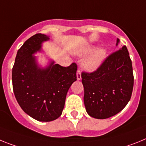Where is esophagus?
I'll return each instance as SVG.
<instances>
[{"label":"esophagus","mask_w":146,"mask_h":146,"mask_svg":"<svg viewBox=\"0 0 146 146\" xmlns=\"http://www.w3.org/2000/svg\"><path fill=\"white\" fill-rule=\"evenodd\" d=\"M76 78L78 80H81V79H82V74H81V71L79 70H77Z\"/></svg>","instance_id":"obj_1"}]
</instances>
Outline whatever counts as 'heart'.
Instances as JSON below:
<instances>
[{
    "label": "heart",
    "instance_id": "obj_1",
    "mask_svg": "<svg viewBox=\"0 0 146 146\" xmlns=\"http://www.w3.org/2000/svg\"><path fill=\"white\" fill-rule=\"evenodd\" d=\"M94 46L87 48L84 50L83 54H90L91 52L95 50ZM106 56V50L104 48H98L95 50L83 63L84 68L87 70H95L101 65Z\"/></svg>",
    "mask_w": 146,
    "mask_h": 146
}]
</instances>
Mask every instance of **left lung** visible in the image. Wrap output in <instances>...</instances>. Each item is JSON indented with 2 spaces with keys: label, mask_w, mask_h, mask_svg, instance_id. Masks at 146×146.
Wrapping results in <instances>:
<instances>
[{
  "label": "left lung",
  "mask_w": 146,
  "mask_h": 146,
  "mask_svg": "<svg viewBox=\"0 0 146 146\" xmlns=\"http://www.w3.org/2000/svg\"><path fill=\"white\" fill-rule=\"evenodd\" d=\"M119 39L117 40V45ZM84 102L91 117L106 119L129 103L134 86L131 60L125 45L110 54L96 71L82 73Z\"/></svg>",
  "instance_id": "obj_1"
}]
</instances>
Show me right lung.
Returning a JSON list of instances; mask_svg holds the SVG:
<instances>
[{"label": "right lung", "instance_id": "obj_1", "mask_svg": "<svg viewBox=\"0 0 146 146\" xmlns=\"http://www.w3.org/2000/svg\"><path fill=\"white\" fill-rule=\"evenodd\" d=\"M49 36L36 34L24 42L17 53L12 68V86L22 110L35 120L52 121L62 115L68 91L76 81L77 65L54 64L40 68L33 56Z\"/></svg>", "mask_w": 146, "mask_h": 146}]
</instances>
